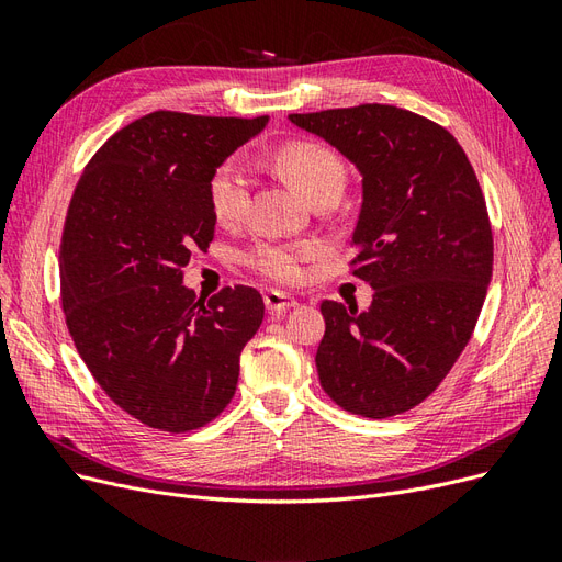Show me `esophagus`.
Returning a JSON list of instances; mask_svg holds the SVG:
<instances>
[{"label":"esophagus","instance_id":"obj_1","mask_svg":"<svg viewBox=\"0 0 562 562\" xmlns=\"http://www.w3.org/2000/svg\"><path fill=\"white\" fill-rule=\"evenodd\" d=\"M265 307H267V312L281 316V314H285L288 310L297 307V300H293L291 295H285V293H279V291H269V293L265 295Z\"/></svg>","mask_w":562,"mask_h":562}]
</instances>
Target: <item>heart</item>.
Segmentation results:
<instances>
[{
  "instance_id": "obj_1",
  "label": "heart",
  "mask_w": 562,
  "mask_h": 562,
  "mask_svg": "<svg viewBox=\"0 0 562 562\" xmlns=\"http://www.w3.org/2000/svg\"><path fill=\"white\" fill-rule=\"evenodd\" d=\"M279 171L291 180L295 190L307 199H316L328 190H342L347 168L337 151L316 140H295L277 149ZM211 209L220 225H239L250 196L248 168L241 159H227L215 168L209 184ZM321 255L318 244H258L246 255V262L269 281L291 285L302 281L304 265Z\"/></svg>"
}]
</instances>
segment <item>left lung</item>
<instances>
[{
  "mask_svg": "<svg viewBox=\"0 0 562 562\" xmlns=\"http://www.w3.org/2000/svg\"><path fill=\"white\" fill-rule=\"evenodd\" d=\"M288 119L363 176L351 271L375 295L366 312L321 302V386L353 415H401L446 380L483 310L492 227L479 178L443 126L394 105Z\"/></svg>",
  "mask_w": 562,
  "mask_h": 562,
  "instance_id": "obj_1",
  "label": "left lung"
}]
</instances>
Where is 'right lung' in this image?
Instances as JSON below:
<instances>
[{
  "instance_id": "right-lung-1",
  "label": "right lung",
  "mask_w": 562,
  "mask_h": 562,
  "mask_svg": "<svg viewBox=\"0 0 562 562\" xmlns=\"http://www.w3.org/2000/svg\"><path fill=\"white\" fill-rule=\"evenodd\" d=\"M265 124L151 112L116 131L75 187L60 239L67 330L100 389L151 429L192 431L223 413L265 318L255 288L206 302L182 283L192 250L213 241L215 168Z\"/></svg>"
}]
</instances>
